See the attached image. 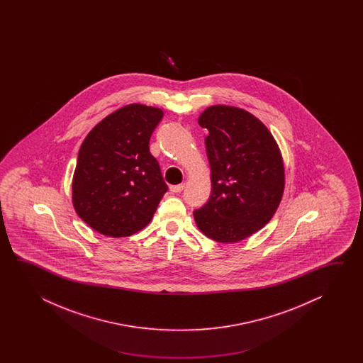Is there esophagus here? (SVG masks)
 Listing matches in <instances>:
<instances>
[{
  "instance_id": "obj_1",
  "label": "esophagus",
  "mask_w": 363,
  "mask_h": 363,
  "mask_svg": "<svg viewBox=\"0 0 363 363\" xmlns=\"http://www.w3.org/2000/svg\"><path fill=\"white\" fill-rule=\"evenodd\" d=\"M184 189V184L171 185L170 191L172 193L182 192Z\"/></svg>"
}]
</instances>
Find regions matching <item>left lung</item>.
Returning <instances> with one entry per match:
<instances>
[{"label": "left lung", "mask_w": 363, "mask_h": 363, "mask_svg": "<svg viewBox=\"0 0 363 363\" xmlns=\"http://www.w3.org/2000/svg\"><path fill=\"white\" fill-rule=\"evenodd\" d=\"M211 169L208 201L193 211L197 227L211 240L236 242L269 223L284 191V166L266 125L245 110L224 105L206 108Z\"/></svg>", "instance_id": "obj_1"}]
</instances>
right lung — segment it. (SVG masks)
<instances>
[{
	"label": "right lung",
	"mask_w": 363,
	"mask_h": 363,
	"mask_svg": "<svg viewBox=\"0 0 363 363\" xmlns=\"http://www.w3.org/2000/svg\"><path fill=\"white\" fill-rule=\"evenodd\" d=\"M161 108L133 104L101 121L85 138L72 180V202L85 223L105 236L143 230L167 192L149 140Z\"/></svg>",
	"instance_id": "right-lung-1"
}]
</instances>
